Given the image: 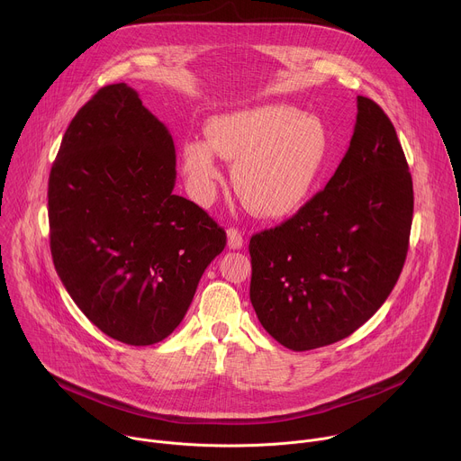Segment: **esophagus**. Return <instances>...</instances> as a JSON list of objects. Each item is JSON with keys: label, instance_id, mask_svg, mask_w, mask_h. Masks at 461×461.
<instances>
[{"label": "esophagus", "instance_id": "1", "mask_svg": "<svg viewBox=\"0 0 461 461\" xmlns=\"http://www.w3.org/2000/svg\"><path fill=\"white\" fill-rule=\"evenodd\" d=\"M226 235H228V248H230V249H240V248L244 246V239H242V235H240L239 230L230 228Z\"/></svg>", "mask_w": 461, "mask_h": 461}]
</instances>
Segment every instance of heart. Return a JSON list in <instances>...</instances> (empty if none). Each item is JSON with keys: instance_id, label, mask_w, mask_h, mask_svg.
<instances>
[{"instance_id": "obj_1", "label": "heart", "mask_w": 461, "mask_h": 461, "mask_svg": "<svg viewBox=\"0 0 461 461\" xmlns=\"http://www.w3.org/2000/svg\"><path fill=\"white\" fill-rule=\"evenodd\" d=\"M328 155V133L313 114L267 104L210 120L208 139L182 146L191 194L210 204L222 184L221 157L237 160L233 185L244 206L262 219L295 213L312 194Z\"/></svg>"}]
</instances>
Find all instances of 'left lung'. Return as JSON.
Instances as JSON below:
<instances>
[{
  "label": "left lung",
  "mask_w": 461,
  "mask_h": 461,
  "mask_svg": "<svg viewBox=\"0 0 461 461\" xmlns=\"http://www.w3.org/2000/svg\"><path fill=\"white\" fill-rule=\"evenodd\" d=\"M414 212L396 129L370 98L326 187L281 226L249 240V301L265 330L303 352L354 334L403 270Z\"/></svg>",
  "instance_id": "obj_1"
}]
</instances>
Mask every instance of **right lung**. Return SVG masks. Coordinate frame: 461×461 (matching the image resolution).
I'll return each mask as SVG.
<instances>
[{
	"mask_svg": "<svg viewBox=\"0 0 461 461\" xmlns=\"http://www.w3.org/2000/svg\"><path fill=\"white\" fill-rule=\"evenodd\" d=\"M167 127L127 84L102 87L71 120L49 175L54 268L77 306L125 345L166 339L226 231L173 193Z\"/></svg>",
	"mask_w": 461,
	"mask_h": 461,
	"instance_id": "1",
	"label": "right lung"
}]
</instances>
